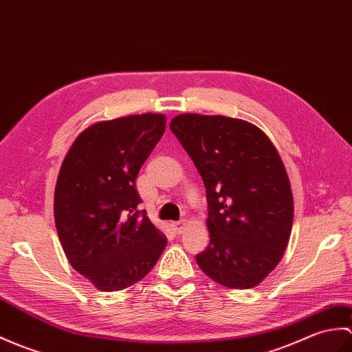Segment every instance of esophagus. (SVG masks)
Returning a JSON list of instances; mask_svg holds the SVG:
<instances>
[{
	"mask_svg": "<svg viewBox=\"0 0 352 352\" xmlns=\"http://www.w3.org/2000/svg\"><path fill=\"white\" fill-rule=\"evenodd\" d=\"M184 225H186V220H178V222H174V223H173L174 231H175L178 235L183 234V232H184Z\"/></svg>",
	"mask_w": 352,
	"mask_h": 352,
	"instance_id": "obj_1",
	"label": "esophagus"
}]
</instances>
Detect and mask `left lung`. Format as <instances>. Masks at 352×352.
I'll return each mask as SVG.
<instances>
[{"instance_id":"left-lung-1","label":"left lung","mask_w":352,"mask_h":352,"mask_svg":"<svg viewBox=\"0 0 352 352\" xmlns=\"http://www.w3.org/2000/svg\"><path fill=\"white\" fill-rule=\"evenodd\" d=\"M169 129L206 186L210 244L196 263L223 287H256L279 264L292 228L279 153L263 130L236 118L182 113Z\"/></svg>"}]
</instances>
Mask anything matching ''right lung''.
I'll use <instances>...</instances> for the list:
<instances>
[{"mask_svg": "<svg viewBox=\"0 0 352 352\" xmlns=\"http://www.w3.org/2000/svg\"><path fill=\"white\" fill-rule=\"evenodd\" d=\"M166 117L142 113L93 124L65 156L54 214L72 267L97 289L132 287L151 272L166 246L136 189L139 169L165 133Z\"/></svg>", "mask_w": 352, "mask_h": 352, "instance_id": "right-lung-1", "label": "right lung"}]
</instances>
